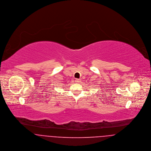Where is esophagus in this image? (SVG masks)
I'll return each mask as SVG.
<instances>
[{"mask_svg": "<svg viewBox=\"0 0 151 151\" xmlns=\"http://www.w3.org/2000/svg\"><path fill=\"white\" fill-rule=\"evenodd\" d=\"M80 80H79V79H76V80H75V82L76 83H80Z\"/></svg>", "mask_w": 151, "mask_h": 151, "instance_id": "1", "label": "esophagus"}]
</instances>
